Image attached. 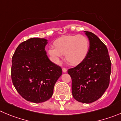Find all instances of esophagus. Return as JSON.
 Masks as SVG:
<instances>
[{
	"label": "esophagus",
	"instance_id": "obj_1",
	"mask_svg": "<svg viewBox=\"0 0 121 121\" xmlns=\"http://www.w3.org/2000/svg\"><path fill=\"white\" fill-rule=\"evenodd\" d=\"M63 72H64V73H66V72H67V69H66V68H63Z\"/></svg>",
	"mask_w": 121,
	"mask_h": 121
}]
</instances>
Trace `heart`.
I'll use <instances>...</instances> for the list:
<instances>
[{"mask_svg":"<svg viewBox=\"0 0 121 121\" xmlns=\"http://www.w3.org/2000/svg\"><path fill=\"white\" fill-rule=\"evenodd\" d=\"M54 47L48 49V54L54 63L59 64L63 55L71 65H77L86 58L90 49V41L83 35H70L58 38Z\"/></svg>","mask_w":121,"mask_h":121,"instance_id":"heart-1","label":"heart"}]
</instances>
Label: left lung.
I'll use <instances>...</instances> for the list:
<instances>
[{
  "label": "left lung",
  "mask_w": 121,
  "mask_h": 121,
  "mask_svg": "<svg viewBox=\"0 0 121 121\" xmlns=\"http://www.w3.org/2000/svg\"><path fill=\"white\" fill-rule=\"evenodd\" d=\"M85 33L90 40L88 55L67 73L72 78L73 98L83 103H91L100 99L109 86L111 61L104 43L92 33Z\"/></svg>",
  "instance_id": "left-lung-1"
}]
</instances>
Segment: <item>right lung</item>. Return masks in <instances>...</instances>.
<instances>
[{
	"instance_id": "right-lung-1",
	"label": "right lung",
	"mask_w": 121,
	"mask_h": 121,
	"mask_svg": "<svg viewBox=\"0 0 121 121\" xmlns=\"http://www.w3.org/2000/svg\"><path fill=\"white\" fill-rule=\"evenodd\" d=\"M47 39L31 38L21 43L12 56V83L27 101L42 103L49 100L62 74V69L47 55Z\"/></svg>"
}]
</instances>
